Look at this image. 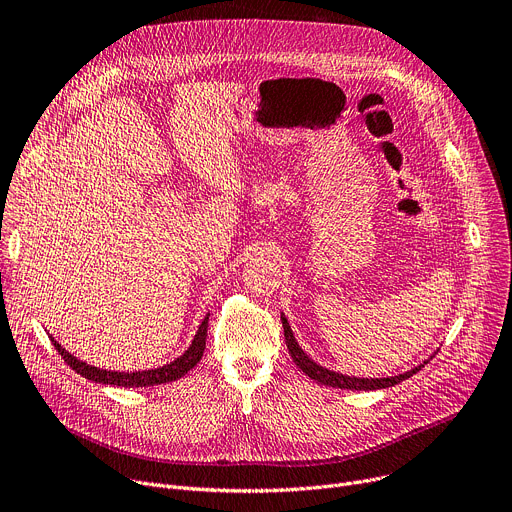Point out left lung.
Masks as SVG:
<instances>
[{
	"label": "left lung",
	"mask_w": 512,
	"mask_h": 512,
	"mask_svg": "<svg viewBox=\"0 0 512 512\" xmlns=\"http://www.w3.org/2000/svg\"><path fill=\"white\" fill-rule=\"evenodd\" d=\"M282 326H284V338H286V346H288V353L292 357V361L297 363V367L301 371H305L311 380H315L317 384H324V386H332V388H342V390H380V388H390V386H396L400 384L402 380L411 378L413 373H417L423 365L407 371V373H400V375H394V378H351V375H342V373H336V371H330L326 367L317 365L315 361H311L307 357V353L303 351V348L299 346V342L294 340V334L288 326V319L282 315ZM427 363V361H425Z\"/></svg>",
	"instance_id": "8db88e82"
}]
</instances>
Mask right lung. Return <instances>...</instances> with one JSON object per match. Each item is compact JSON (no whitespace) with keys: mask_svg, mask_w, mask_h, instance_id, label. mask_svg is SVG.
<instances>
[{"mask_svg":"<svg viewBox=\"0 0 512 512\" xmlns=\"http://www.w3.org/2000/svg\"><path fill=\"white\" fill-rule=\"evenodd\" d=\"M207 321L209 315L201 321V326L195 334L193 344L186 348L184 355H180L176 361L164 365V367H157V369H147V371H105V369H97L93 365H87L83 361H78L76 357H72L70 353H66L62 344H58L56 340L51 338L53 346L58 348V353L62 355V359L76 371L83 375V378L97 382V384H110V386H124V388H145V386H157V384H166V382H174L182 375H186L191 371L203 357L205 351V340H207Z\"/></svg>","mask_w":512,"mask_h":512,"instance_id":"obj_1","label":"right lung"}]
</instances>
